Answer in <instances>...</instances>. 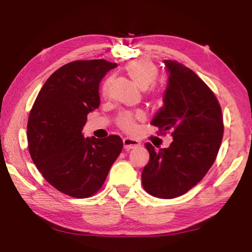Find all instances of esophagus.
Listing matches in <instances>:
<instances>
[{
  "instance_id": "esophagus-1",
  "label": "esophagus",
  "mask_w": 252,
  "mask_h": 252,
  "mask_svg": "<svg viewBox=\"0 0 252 252\" xmlns=\"http://www.w3.org/2000/svg\"><path fill=\"white\" fill-rule=\"evenodd\" d=\"M123 145H125V149L126 151H130L134 148H138V146L141 145V142L135 140V139H131V138H125L123 139Z\"/></svg>"
}]
</instances>
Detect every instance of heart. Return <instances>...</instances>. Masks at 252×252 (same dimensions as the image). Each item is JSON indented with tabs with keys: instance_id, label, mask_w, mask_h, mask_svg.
Here are the masks:
<instances>
[{
	"instance_id": "obj_1",
	"label": "heart",
	"mask_w": 252,
	"mask_h": 252,
	"mask_svg": "<svg viewBox=\"0 0 252 252\" xmlns=\"http://www.w3.org/2000/svg\"><path fill=\"white\" fill-rule=\"evenodd\" d=\"M126 74L129 76L132 82L141 90L149 89L151 86L154 85L158 78V68L153 63L145 59H136L127 63L125 67ZM111 84V78H108L102 84V94L106 95L109 91V87ZM119 125L123 130L131 132L134 130V118L131 114H123L119 121Z\"/></svg>"
}]
</instances>
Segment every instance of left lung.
Returning a JSON list of instances; mask_svg holds the SVG:
<instances>
[{
  "label": "left lung",
  "instance_id": "left-lung-1",
  "mask_svg": "<svg viewBox=\"0 0 252 252\" xmlns=\"http://www.w3.org/2000/svg\"><path fill=\"white\" fill-rule=\"evenodd\" d=\"M168 74L163 106L151 125L172 131L168 148L155 150L145 143L150 161L142 172L144 189L154 197L171 199L194 187L216 159L223 125L218 100L189 68L163 61Z\"/></svg>",
  "mask_w": 252,
  "mask_h": 252
}]
</instances>
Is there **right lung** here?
I'll list each match as a JSON object with an SVG mask.
<instances>
[{
	"instance_id": "right-lung-1",
	"label": "right lung",
	"mask_w": 252,
	"mask_h": 252,
	"mask_svg": "<svg viewBox=\"0 0 252 252\" xmlns=\"http://www.w3.org/2000/svg\"><path fill=\"white\" fill-rule=\"evenodd\" d=\"M117 66L104 59L66 63L45 82L30 113L31 158L50 185L71 197L101 189L122 151L118 135H82L87 116L100 106V82Z\"/></svg>"
}]
</instances>
